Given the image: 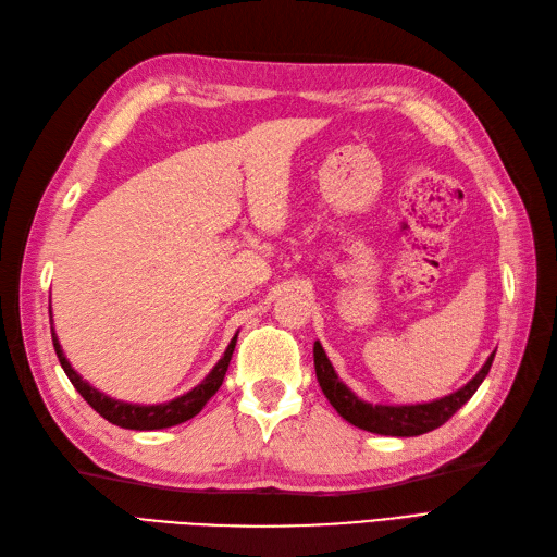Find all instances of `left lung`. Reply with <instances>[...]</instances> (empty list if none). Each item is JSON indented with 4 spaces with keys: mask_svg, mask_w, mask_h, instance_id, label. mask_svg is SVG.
I'll return each instance as SVG.
<instances>
[{
    "mask_svg": "<svg viewBox=\"0 0 557 557\" xmlns=\"http://www.w3.org/2000/svg\"><path fill=\"white\" fill-rule=\"evenodd\" d=\"M493 358L495 352H491V358L485 360L481 372L474 379L462 385L460 391H455L442 399L425 404H369L339 381L320 342L313 344L315 379L336 413L348 420L350 425L385 436H418L442 428L479 391V385L483 383L487 372H491Z\"/></svg>",
    "mask_w": 557,
    "mask_h": 557,
    "instance_id": "1",
    "label": "left lung"
}]
</instances>
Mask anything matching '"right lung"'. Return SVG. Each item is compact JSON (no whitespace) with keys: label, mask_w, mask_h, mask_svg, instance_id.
<instances>
[{"label":"right lung","mask_w":557,"mask_h":557,"mask_svg":"<svg viewBox=\"0 0 557 557\" xmlns=\"http://www.w3.org/2000/svg\"><path fill=\"white\" fill-rule=\"evenodd\" d=\"M50 334H53V346H55L58 360L64 369V374L81 393V397L86 399L99 416L107 418L109 423H113L117 428H125V430H162V428H172V425H178V423H185V420L195 418L201 409H205V404L218 393V387L223 385L234 346H237V334H234V339L230 342L227 350L223 352V358L218 360V364L211 369L209 376L199 385H195L190 393H185V395H181L172 401H164V404H129V401L107 397L104 393H99L97 387H92L88 381H83L81 374L74 372L70 360L64 358L62 346L58 342L53 327H50Z\"/></svg>","instance_id":"add662e5"}]
</instances>
